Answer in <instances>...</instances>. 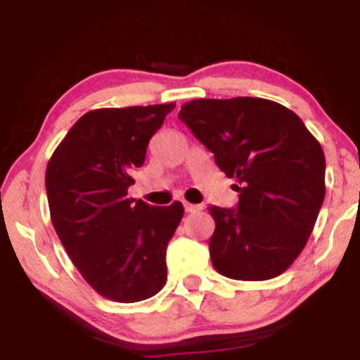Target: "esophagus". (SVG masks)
I'll list each match as a JSON object with an SVG mask.
<instances>
[{
    "mask_svg": "<svg viewBox=\"0 0 360 360\" xmlns=\"http://www.w3.org/2000/svg\"><path fill=\"white\" fill-rule=\"evenodd\" d=\"M184 206H185L186 213H195V211L201 210V205H191V203H188V201H184Z\"/></svg>",
    "mask_w": 360,
    "mask_h": 360,
    "instance_id": "34e87169",
    "label": "esophagus"
}]
</instances>
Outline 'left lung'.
<instances>
[{"mask_svg": "<svg viewBox=\"0 0 360 360\" xmlns=\"http://www.w3.org/2000/svg\"><path fill=\"white\" fill-rule=\"evenodd\" d=\"M179 117L239 185L236 210L208 206L210 255L221 275L260 282L302 254L324 201V152L303 121L264 98L191 100Z\"/></svg>", "mask_w": 360, "mask_h": 360, "instance_id": "left-lung-1", "label": "left lung"}]
</instances>
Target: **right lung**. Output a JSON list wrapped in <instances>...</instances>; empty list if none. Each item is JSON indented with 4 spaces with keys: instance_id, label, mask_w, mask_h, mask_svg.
<instances>
[{
    "instance_id": "obj_1",
    "label": "right lung",
    "mask_w": 360,
    "mask_h": 360,
    "mask_svg": "<svg viewBox=\"0 0 360 360\" xmlns=\"http://www.w3.org/2000/svg\"><path fill=\"white\" fill-rule=\"evenodd\" d=\"M174 103L101 108L83 115L47 164L51 219L68 257L101 297L142 302L167 280L165 250L184 205L127 198L150 137Z\"/></svg>"
}]
</instances>
